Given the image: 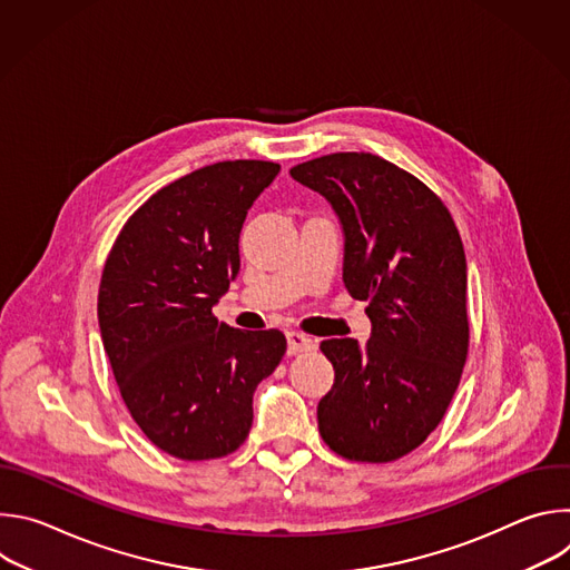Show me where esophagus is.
I'll list each match as a JSON object with an SVG mask.
<instances>
[{
  "label": "esophagus",
  "mask_w": 570,
  "mask_h": 570,
  "mask_svg": "<svg viewBox=\"0 0 570 570\" xmlns=\"http://www.w3.org/2000/svg\"><path fill=\"white\" fill-rule=\"evenodd\" d=\"M286 341H288V354H299V352L313 350V341L299 332H288Z\"/></svg>",
  "instance_id": "34e87169"
}]
</instances>
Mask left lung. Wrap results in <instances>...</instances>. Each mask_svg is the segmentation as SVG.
I'll return each mask as SVG.
<instances>
[{"label":"left lung","mask_w":570,"mask_h":570,"mask_svg":"<svg viewBox=\"0 0 570 570\" xmlns=\"http://www.w3.org/2000/svg\"><path fill=\"white\" fill-rule=\"evenodd\" d=\"M327 198L345 234L343 282L367 299L372 336L322 341L336 370L317 403L332 451L392 462L442 422L469 350L466 259L444 203L415 176L372 153H332L291 169Z\"/></svg>","instance_id":"8db88e82"}]
</instances>
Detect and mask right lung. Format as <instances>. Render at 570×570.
<instances>
[{"instance_id":"right-lung-1","label":"right lung","mask_w":570,"mask_h":570,"mask_svg":"<svg viewBox=\"0 0 570 570\" xmlns=\"http://www.w3.org/2000/svg\"><path fill=\"white\" fill-rule=\"evenodd\" d=\"M279 165L232 159L153 194L121 227L99 286V327L141 433L180 460L234 453L253 394L286 354L277 330L240 332L212 306L238 275V234Z\"/></svg>"}]
</instances>
